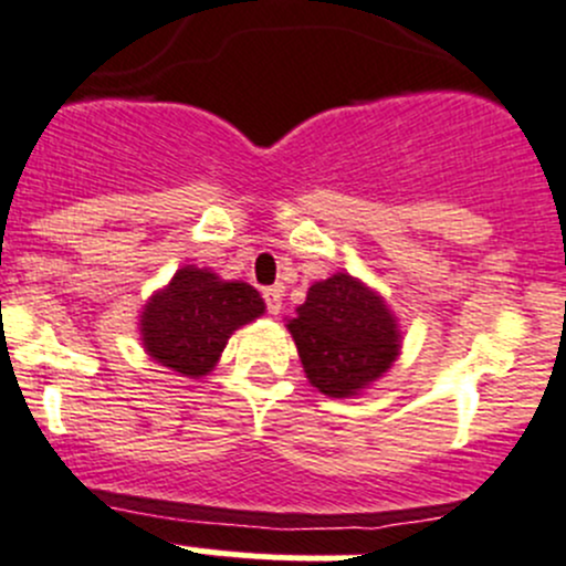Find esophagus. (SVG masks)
I'll use <instances>...</instances> for the list:
<instances>
[{
  "instance_id": "34e87169",
  "label": "esophagus",
  "mask_w": 566,
  "mask_h": 566,
  "mask_svg": "<svg viewBox=\"0 0 566 566\" xmlns=\"http://www.w3.org/2000/svg\"><path fill=\"white\" fill-rule=\"evenodd\" d=\"M264 302H266V311H270L272 316H277V313L283 311V289H281V285L264 289Z\"/></svg>"
}]
</instances>
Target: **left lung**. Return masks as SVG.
Masks as SVG:
<instances>
[{"mask_svg": "<svg viewBox=\"0 0 566 566\" xmlns=\"http://www.w3.org/2000/svg\"><path fill=\"white\" fill-rule=\"evenodd\" d=\"M289 333L313 388L333 399L360 394L399 355V324L382 296L335 272L307 289Z\"/></svg>", "mask_w": 566, "mask_h": 566, "instance_id": "obj_1", "label": "left lung"}]
</instances>
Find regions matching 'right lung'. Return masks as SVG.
I'll use <instances>...</instances> for the list:
<instances>
[{"instance_id":"obj_1","label":"right lung","mask_w":566,"mask_h":566,"mask_svg":"<svg viewBox=\"0 0 566 566\" xmlns=\"http://www.w3.org/2000/svg\"><path fill=\"white\" fill-rule=\"evenodd\" d=\"M261 313L264 300L253 285L220 281L209 270L184 266L143 307L139 335L156 363L198 379L217 366L233 329Z\"/></svg>"}]
</instances>
